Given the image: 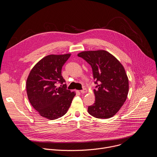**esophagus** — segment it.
<instances>
[{
    "instance_id": "1",
    "label": "esophagus",
    "mask_w": 157,
    "mask_h": 157,
    "mask_svg": "<svg viewBox=\"0 0 157 157\" xmlns=\"http://www.w3.org/2000/svg\"><path fill=\"white\" fill-rule=\"evenodd\" d=\"M80 92H81V93H82V94L86 93H87V89H86V88H84V89H82V90H81V91H80Z\"/></svg>"
}]
</instances>
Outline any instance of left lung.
Returning a JSON list of instances; mask_svg holds the SVG:
<instances>
[{"instance_id": "8db88e82", "label": "left lung", "mask_w": 157, "mask_h": 157, "mask_svg": "<svg viewBox=\"0 0 157 157\" xmlns=\"http://www.w3.org/2000/svg\"><path fill=\"white\" fill-rule=\"evenodd\" d=\"M91 65L95 84V102L88 107L89 114L98 119L114 116L126 101L128 79L119 61L105 50L85 51L78 53Z\"/></svg>"}]
</instances>
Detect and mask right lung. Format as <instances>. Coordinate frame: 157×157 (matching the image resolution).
<instances>
[{
    "mask_svg": "<svg viewBox=\"0 0 157 157\" xmlns=\"http://www.w3.org/2000/svg\"><path fill=\"white\" fill-rule=\"evenodd\" d=\"M71 54L50 55L40 60L27 79L29 100L38 114L50 120L63 116L76 93L66 89L61 69ZM59 83L60 87H57Z\"/></svg>",
    "mask_w": 157,
    "mask_h": 157,
    "instance_id": "right-lung-1",
    "label": "right lung"
}]
</instances>
